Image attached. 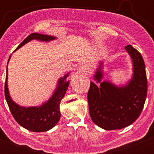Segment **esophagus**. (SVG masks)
Wrapping results in <instances>:
<instances>
[{
    "label": "esophagus",
    "instance_id": "1",
    "mask_svg": "<svg viewBox=\"0 0 154 154\" xmlns=\"http://www.w3.org/2000/svg\"><path fill=\"white\" fill-rule=\"evenodd\" d=\"M88 66H86V64H80V66H78V70L80 72H83V73H86L88 71Z\"/></svg>",
    "mask_w": 154,
    "mask_h": 154
}]
</instances>
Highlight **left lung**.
Returning <instances> with one entry per match:
<instances>
[{"instance_id":"left-lung-1","label":"left lung","mask_w":154,"mask_h":154,"mask_svg":"<svg viewBox=\"0 0 154 154\" xmlns=\"http://www.w3.org/2000/svg\"><path fill=\"white\" fill-rule=\"evenodd\" d=\"M125 50L133 63V76L125 86H118L110 81H101L103 63L100 62L94 79L90 82L88 103L91 120L106 130H119L132 125L143 109L147 97V81L145 65L140 53L130 45Z\"/></svg>"}]
</instances>
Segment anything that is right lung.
I'll return each mask as SVG.
<instances>
[{"mask_svg": "<svg viewBox=\"0 0 154 154\" xmlns=\"http://www.w3.org/2000/svg\"><path fill=\"white\" fill-rule=\"evenodd\" d=\"M56 38H57L53 35H44V34L37 33V32L32 33L18 45L15 51L32 39L48 42ZM10 57L9 58L8 63L10 61ZM8 63H7V66H8ZM7 72L8 71H7V67L4 92H5V97L7 104L15 121L21 127L32 132H45L53 128L58 123L60 119V116H61L60 111V104L62 99L64 97L66 94L68 85H69V81L66 80V78L69 75V73L66 74L63 77H60L59 79L57 88L49 100L42 103L41 106L25 107L19 106L11 98L8 86H7V78H8Z\"/></svg>", "mask_w": 154, "mask_h": 154, "instance_id": "right-lung-1", "label": "right lung"}]
</instances>
